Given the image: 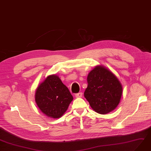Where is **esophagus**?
I'll list each match as a JSON object with an SVG mask.
<instances>
[{
  "label": "esophagus",
  "instance_id": "esophagus-1",
  "mask_svg": "<svg viewBox=\"0 0 151 151\" xmlns=\"http://www.w3.org/2000/svg\"><path fill=\"white\" fill-rule=\"evenodd\" d=\"M75 96H76V98H81V97H82V96H83V93L81 92H79L78 93H76Z\"/></svg>",
  "mask_w": 151,
  "mask_h": 151
}]
</instances>
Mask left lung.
Masks as SVG:
<instances>
[{"mask_svg":"<svg viewBox=\"0 0 151 151\" xmlns=\"http://www.w3.org/2000/svg\"><path fill=\"white\" fill-rule=\"evenodd\" d=\"M84 97L97 113L105 114L119 104L123 88L117 77L104 67H96L89 73Z\"/></svg>","mask_w":151,"mask_h":151,"instance_id":"obj_1","label":"left lung"}]
</instances>
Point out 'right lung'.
I'll return each instance as SVG.
<instances>
[{
  "label": "right lung",
  "instance_id": "obj_1",
  "mask_svg": "<svg viewBox=\"0 0 151 151\" xmlns=\"http://www.w3.org/2000/svg\"><path fill=\"white\" fill-rule=\"evenodd\" d=\"M35 97L40 111L52 118L62 116L73 100L67 87L55 75L48 76L39 86Z\"/></svg>",
  "mask_w": 151,
  "mask_h": 151
}]
</instances>
